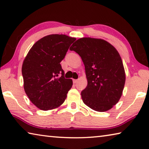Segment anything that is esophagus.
<instances>
[{
	"label": "esophagus",
	"mask_w": 149,
	"mask_h": 149,
	"mask_svg": "<svg viewBox=\"0 0 149 149\" xmlns=\"http://www.w3.org/2000/svg\"><path fill=\"white\" fill-rule=\"evenodd\" d=\"M77 81H78L77 79H73V82H74V84H76Z\"/></svg>",
	"instance_id": "1"
}]
</instances>
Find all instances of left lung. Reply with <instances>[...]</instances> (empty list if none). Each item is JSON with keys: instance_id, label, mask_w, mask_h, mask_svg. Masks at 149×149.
I'll list each match as a JSON object with an SVG mask.
<instances>
[{"instance_id": "1", "label": "left lung", "mask_w": 149, "mask_h": 149, "mask_svg": "<svg viewBox=\"0 0 149 149\" xmlns=\"http://www.w3.org/2000/svg\"><path fill=\"white\" fill-rule=\"evenodd\" d=\"M81 58L87 85L81 95L84 104L97 112H106L122 97L125 81V70L115 47L101 39L84 37L70 48Z\"/></svg>"}]
</instances>
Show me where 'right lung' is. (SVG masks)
Instances as JSON below:
<instances>
[{
  "label": "right lung",
  "instance_id": "1",
  "mask_svg": "<svg viewBox=\"0 0 149 149\" xmlns=\"http://www.w3.org/2000/svg\"><path fill=\"white\" fill-rule=\"evenodd\" d=\"M76 39L65 35H47L33 45L22 64L24 88L34 105L42 110L59 107L73 85L65 79L60 62Z\"/></svg>",
  "mask_w": 149,
  "mask_h": 149
}]
</instances>
